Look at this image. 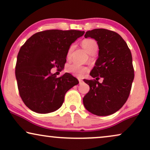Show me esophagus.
<instances>
[{"instance_id":"1","label":"esophagus","mask_w":150,"mask_h":150,"mask_svg":"<svg viewBox=\"0 0 150 150\" xmlns=\"http://www.w3.org/2000/svg\"><path fill=\"white\" fill-rule=\"evenodd\" d=\"M79 81L80 83H81L82 82H83V80H82L81 79H79Z\"/></svg>"}]
</instances>
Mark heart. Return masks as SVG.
<instances>
[{
	"instance_id": "heart-1",
	"label": "heart",
	"mask_w": 150,
	"mask_h": 150,
	"mask_svg": "<svg viewBox=\"0 0 150 150\" xmlns=\"http://www.w3.org/2000/svg\"><path fill=\"white\" fill-rule=\"evenodd\" d=\"M82 46L84 49L90 54H93L97 52L98 50V44L96 40L93 39L88 38L83 40L81 42ZM74 48V44H71L67 50V59H69L71 58V54L73 49ZM89 70L88 67L85 65H79L77 63H72V64L68 65L66 67V71L67 72L71 74L74 76L77 77H82L84 74Z\"/></svg>"
}]
</instances>
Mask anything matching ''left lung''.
Masks as SVG:
<instances>
[{"label":"left lung","instance_id":"obj_1","mask_svg":"<svg viewBox=\"0 0 150 150\" xmlns=\"http://www.w3.org/2000/svg\"><path fill=\"white\" fill-rule=\"evenodd\" d=\"M85 38L97 41L99 57L90 73L96 79L84 80L90 87L84 106L96 115H109L120 110L130 95L134 77L132 54L124 39L112 30L96 28L86 32Z\"/></svg>","mask_w":150,"mask_h":150}]
</instances>
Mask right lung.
Instances as JSON below:
<instances>
[{
  "instance_id": "obj_1",
  "label": "right lung",
  "mask_w": 150,
  "mask_h": 150,
  "mask_svg": "<svg viewBox=\"0 0 150 150\" xmlns=\"http://www.w3.org/2000/svg\"><path fill=\"white\" fill-rule=\"evenodd\" d=\"M84 33L76 30H43L22 45L15 74L20 98L29 109L44 114L55 111L63 104L66 92L79 83L70 74L57 78L50 70L63 69L69 46Z\"/></svg>"
}]
</instances>
